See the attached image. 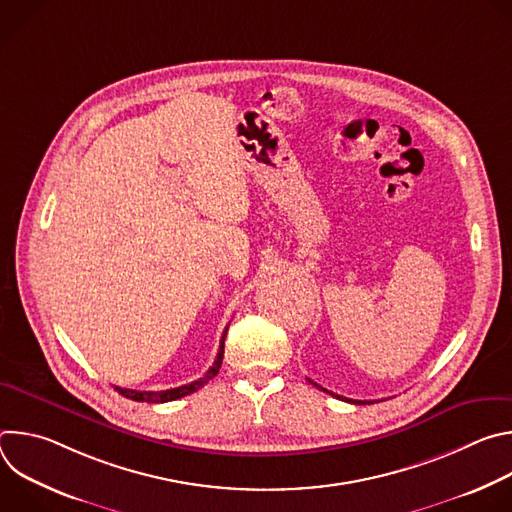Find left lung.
<instances>
[{"mask_svg":"<svg viewBox=\"0 0 512 512\" xmlns=\"http://www.w3.org/2000/svg\"><path fill=\"white\" fill-rule=\"evenodd\" d=\"M308 381H310V379H308ZM310 383H312V385H316L314 381H310ZM316 387H318V389H322L320 385H316ZM322 391H326V389H322ZM326 393H330V391H326ZM330 395H334V393H330ZM334 397H338V399H342V401H350V399H346V397H340V395H334ZM350 403H358V405H367V401H350Z\"/></svg>","mask_w":512,"mask_h":512,"instance_id":"8db88e82","label":"left lung"}]
</instances>
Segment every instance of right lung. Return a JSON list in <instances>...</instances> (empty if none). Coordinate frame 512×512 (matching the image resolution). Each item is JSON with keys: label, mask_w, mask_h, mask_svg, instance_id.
<instances>
[{"label": "right lung", "mask_w": 512, "mask_h": 512, "mask_svg": "<svg viewBox=\"0 0 512 512\" xmlns=\"http://www.w3.org/2000/svg\"><path fill=\"white\" fill-rule=\"evenodd\" d=\"M229 330V328H227ZM227 330L223 332V338H221V346H218V354L212 362V367L206 371L204 377H200L198 381H192L190 385H182V387H176V389H168V391H133V389H121V387H115L123 397L127 399H133V401H145V403H168V401H176L180 397H186L194 391H198L200 387H204L212 377H216L218 369H221L223 364V354H225V338H227Z\"/></svg>", "instance_id": "obj_1"}]
</instances>
